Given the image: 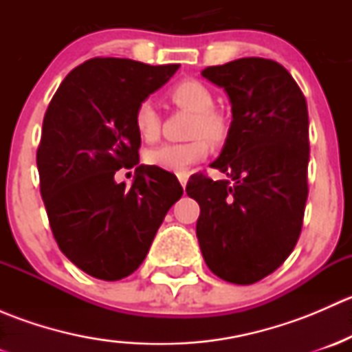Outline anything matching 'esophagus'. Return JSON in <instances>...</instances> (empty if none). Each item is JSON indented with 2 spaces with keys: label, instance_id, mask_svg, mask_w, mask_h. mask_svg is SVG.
<instances>
[{
  "label": "esophagus",
  "instance_id": "34e87169",
  "mask_svg": "<svg viewBox=\"0 0 352 352\" xmlns=\"http://www.w3.org/2000/svg\"><path fill=\"white\" fill-rule=\"evenodd\" d=\"M177 177H179V182H180V186H182L184 189H186V186H187V180H189V173H177Z\"/></svg>",
  "mask_w": 352,
  "mask_h": 352
}]
</instances>
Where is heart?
Returning a JSON list of instances; mask_svg holds the SVG:
<instances>
[{
  "mask_svg": "<svg viewBox=\"0 0 352 352\" xmlns=\"http://www.w3.org/2000/svg\"><path fill=\"white\" fill-rule=\"evenodd\" d=\"M172 98L182 107L197 113L194 122L192 136H206L211 141H218L225 133V124L214 109V97L206 85L197 80H184L175 85ZM134 126L143 140L155 141L160 134V113L153 100H143L134 112ZM209 155V146L202 138L189 143H166L155 148L146 155V162L158 168L173 173H187L194 165Z\"/></svg>",
  "mask_w": 352,
  "mask_h": 352,
  "instance_id": "heart-1",
  "label": "heart"
}]
</instances>
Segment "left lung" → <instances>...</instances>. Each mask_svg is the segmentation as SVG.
I'll return each instance as SVG.
<instances>
[{"instance_id":"8db88e82","label":"left lung","mask_w":352,"mask_h":352,"mask_svg":"<svg viewBox=\"0 0 352 352\" xmlns=\"http://www.w3.org/2000/svg\"><path fill=\"white\" fill-rule=\"evenodd\" d=\"M202 76L223 88L232 124L212 168L228 179L190 177L199 202L196 235L208 267L233 285L274 272L293 252L308 197V109L279 63L242 58Z\"/></svg>"}]
</instances>
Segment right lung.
<instances>
[{"label":"right lung","instance_id":"obj_1","mask_svg":"<svg viewBox=\"0 0 352 352\" xmlns=\"http://www.w3.org/2000/svg\"><path fill=\"white\" fill-rule=\"evenodd\" d=\"M179 67L90 59L67 74L44 116L37 168L51 230L63 254L97 279L133 274L184 194L175 175L140 165L134 126L138 105ZM133 166V184H117L116 170Z\"/></svg>","mask_w":352,"mask_h":352}]
</instances>
